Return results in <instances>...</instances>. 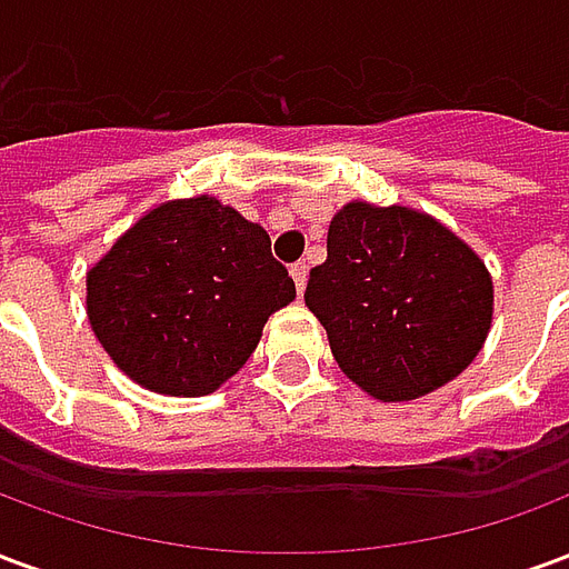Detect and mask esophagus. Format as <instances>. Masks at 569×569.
I'll return each mask as SVG.
<instances>
[{
    "instance_id": "obj_1",
    "label": "esophagus",
    "mask_w": 569,
    "mask_h": 569,
    "mask_svg": "<svg viewBox=\"0 0 569 569\" xmlns=\"http://www.w3.org/2000/svg\"><path fill=\"white\" fill-rule=\"evenodd\" d=\"M289 273H292V280H296L298 292H305V286H308V264H305V261H296V264L289 268Z\"/></svg>"
}]
</instances>
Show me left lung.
Wrapping results in <instances>:
<instances>
[{
    "instance_id": "obj_1",
    "label": "left lung",
    "mask_w": 569,
    "mask_h": 569,
    "mask_svg": "<svg viewBox=\"0 0 569 569\" xmlns=\"http://www.w3.org/2000/svg\"><path fill=\"white\" fill-rule=\"evenodd\" d=\"M326 249L305 305L329 335L335 362L366 393L408 402L478 357L493 283L485 261L432 216L353 200L335 212Z\"/></svg>"
}]
</instances>
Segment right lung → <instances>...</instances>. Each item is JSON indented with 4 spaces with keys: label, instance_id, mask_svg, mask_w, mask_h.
<instances>
[{
    "label": "right lung",
    "instance_id": "obj_1",
    "mask_svg": "<svg viewBox=\"0 0 569 569\" xmlns=\"http://www.w3.org/2000/svg\"><path fill=\"white\" fill-rule=\"evenodd\" d=\"M296 283L271 237L210 194L167 200L88 271V320L130 381L207 396L243 369Z\"/></svg>",
    "mask_w": 569,
    "mask_h": 569
}]
</instances>
